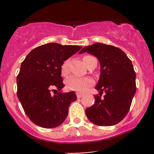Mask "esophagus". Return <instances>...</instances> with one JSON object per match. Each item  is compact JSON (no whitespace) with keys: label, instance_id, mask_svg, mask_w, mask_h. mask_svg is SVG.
Wrapping results in <instances>:
<instances>
[{"label":"esophagus","instance_id":"34e87169","mask_svg":"<svg viewBox=\"0 0 154 154\" xmlns=\"http://www.w3.org/2000/svg\"><path fill=\"white\" fill-rule=\"evenodd\" d=\"M76 95H77V98H81V97H82V93H76Z\"/></svg>","mask_w":154,"mask_h":154}]
</instances>
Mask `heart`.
I'll return each instance as SVG.
<instances>
[{
    "instance_id": "b5f03b06",
    "label": "heart",
    "mask_w": 154,
    "mask_h": 154,
    "mask_svg": "<svg viewBox=\"0 0 154 154\" xmlns=\"http://www.w3.org/2000/svg\"><path fill=\"white\" fill-rule=\"evenodd\" d=\"M93 56H85L83 57V61L86 66H88V61ZM61 72L63 76H66L69 74L68 68V61H64L61 64ZM93 79L90 77H71L66 81V88L69 90L72 91L79 92L82 93L89 88L93 85Z\"/></svg>"
}]
</instances>
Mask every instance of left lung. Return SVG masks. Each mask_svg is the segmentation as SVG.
I'll use <instances>...</instances> for the list:
<instances>
[{
  "label": "left lung",
  "instance_id": "8db88e82",
  "mask_svg": "<svg viewBox=\"0 0 154 154\" xmlns=\"http://www.w3.org/2000/svg\"><path fill=\"white\" fill-rule=\"evenodd\" d=\"M88 52L98 58L100 75L95 89V104L85 110L88 119L98 126H112L128 114L136 92V75L125 52L115 46L96 43L83 48L79 54ZM105 92L101 98L103 91Z\"/></svg>",
  "mask_w": 154,
  "mask_h": 154
}]
</instances>
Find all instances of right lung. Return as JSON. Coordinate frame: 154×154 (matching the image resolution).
<instances>
[{
  "label": "right lung",
  "instance_id": "1",
  "mask_svg": "<svg viewBox=\"0 0 154 154\" xmlns=\"http://www.w3.org/2000/svg\"><path fill=\"white\" fill-rule=\"evenodd\" d=\"M82 48L78 45L48 43L31 51L21 64L17 77V96L23 109L35 125L50 129L59 126L68 115L74 91L51 95L64 87L61 77L63 62Z\"/></svg>",
  "mask_w": 154,
  "mask_h": 154
}]
</instances>
